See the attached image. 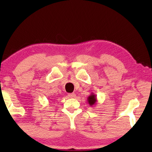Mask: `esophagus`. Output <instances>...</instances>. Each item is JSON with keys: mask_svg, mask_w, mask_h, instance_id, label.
<instances>
[{"mask_svg": "<svg viewBox=\"0 0 152 152\" xmlns=\"http://www.w3.org/2000/svg\"><path fill=\"white\" fill-rule=\"evenodd\" d=\"M68 96L70 97V98H75L76 97V95L75 93H68Z\"/></svg>", "mask_w": 152, "mask_h": 152, "instance_id": "obj_1", "label": "esophagus"}]
</instances>
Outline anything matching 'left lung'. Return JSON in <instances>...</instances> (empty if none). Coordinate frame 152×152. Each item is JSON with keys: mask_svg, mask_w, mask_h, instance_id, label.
<instances>
[{"mask_svg": "<svg viewBox=\"0 0 152 152\" xmlns=\"http://www.w3.org/2000/svg\"><path fill=\"white\" fill-rule=\"evenodd\" d=\"M87 101H88V103L89 104V105H90L91 107L95 106L97 102L96 95H95L93 93H91V94L88 97V98H87Z\"/></svg>", "mask_w": 152, "mask_h": 152, "instance_id": "1", "label": "left lung"}]
</instances>
